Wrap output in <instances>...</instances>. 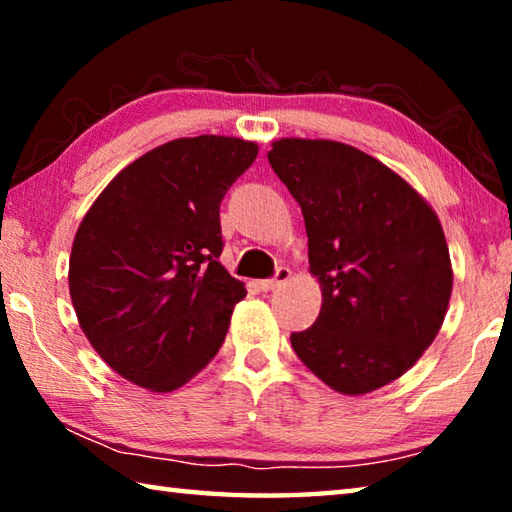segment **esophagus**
<instances>
[{"label": "esophagus", "mask_w": 512, "mask_h": 512, "mask_svg": "<svg viewBox=\"0 0 512 512\" xmlns=\"http://www.w3.org/2000/svg\"><path fill=\"white\" fill-rule=\"evenodd\" d=\"M291 280V271L289 268H284V266H280L275 271V275L271 277V280H262L259 282V289L262 291H273V289H277V287H282L284 282H289Z\"/></svg>", "instance_id": "obj_1"}]
</instances>
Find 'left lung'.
Returning <instances> with one entry per match:
<instances>
[{"instance_id": "obj_1", "label": "left lung", "mask_w": 512, "mask_h": 512, "mask_svg": "<svg viewBox=\"0 0 512 512\" xmlns=\"http://www.w3.org/2000/svg\"><path fill=\"white\" fill-rule=\"evenodd\" d=\"M268 162L305 216L309 268L323 287L316 323L291 334L293 350L339 393L391 384L436 339L452 296L436 212L348 144L291 137L273 142Z\"/></svg>"}]
</instances>
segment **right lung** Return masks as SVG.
I'll list each match as a JSON object with an SVG mask.
<instances>
[{
	"instance_id": "add662e5",
	"label": "right lung",
	"mask_w": 512,
	"mask_h": 512,
	"mask_svg": "<svg viewBox=\"0 0 512 512\" xmlns=\"http://www.w3.org/2000/svg\"><path fill=\"white\" fill-rule=\"evenodd\" d=\"M257 158L223 135L158 146L94 201L69 257V296L99 357L153 393L176 391L219 352L246 296L221 266V201Z\"/></svg>"
}]
</instances>
